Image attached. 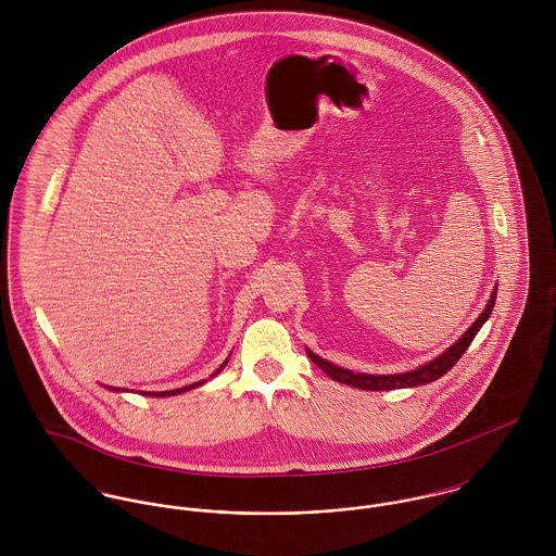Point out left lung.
<instances>
[{"mask_svg":"<svg viewBox=\"0 0 556 556\" xmlns=\"http://www.w3.org/2000/svg\"><path fill=\"white\" fill-rule=\"evenodd\" d=\"M494 300H496V289L492 291L483 313L477 317L476 323L460 336L458 342H454L445 353H441L439 357H434L432 362L410 370V372H400V375H366V372H353L340 366H333L331 362L318 357L317 353H313L311 349H306L308 357L317 364L318 368L333 381L357 388V390H368V392H386V390H402V388H417V386H426L432 383L437 379H441L445 372H450L454 368V364L463 357V353L469 349V344L473 342L477 331L481 329V325L488 320L492 308H494Z\"/></svg>","mask_w":556,"mask_h":556,"instance_id":"8db88e82","label":"left lung"}]
</instances>
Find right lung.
I'll return each mask as SVG.
<instances>
[{
	"instance_id": "right-lung-1",
	"label": "right lung",
	"mask_w": 556,
	"mask_h": 556,
	"mask_svg": "<svg viewBox=\"0 0 556 556\" xmlns=\"http://www.w3.org/2000/svg\"><path fill=\"white\" fill-rule=\"evenodd\" d=\"M225 364H227V362H225ZM225 364H223V366H220V368H218V370H216V372H214V375H212V377H216V375H218V372H220V370H223V368H225ZM203 383H205V381H199V383H192V386H186V388H181V390H170V392H156V394H154V392H143V396H156V397H164V396H175V394H181V392H188V390H192V388H199V386H203Z\"/></svg>"
}]
</instances>
